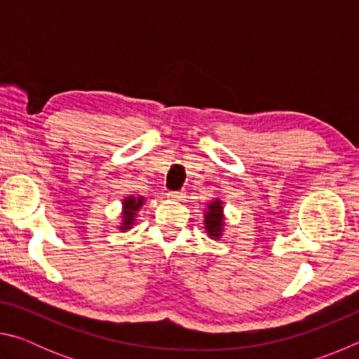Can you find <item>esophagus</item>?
Listing matches in <instances>:
<instances>
[{
  "mask_svg": "<svg viewBox=\"0 0 359 359\" xmlns=\"http://www.w3.org/2000/svg\"><path fill=\"white\" fill-rule=\"evenodd\" d=\"M168 198L171 199V201H180V199L185 198V191H169Z\"/></svg>",
  "mask_w": 359,
  "mask_h": 359,
  "instance_id": "esophagus-1",
  "label": "esophagus"
}]
</instances>
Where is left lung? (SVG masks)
<instances>
[{
  "mask_svg": "<svg viewBox=\"0 0 359 359\" xmlns=\"http://www.w3.org/2000/svg\"><path fill=\"white\" fill-rule=\"evenodd\" d=\"M204 228L208 231L210 239L222 238L224 228V217H223V203L220 199L208 204V210L204 212Z\"/></svg>",
  "mask_w": 359,
  "mask_h": 359,
  "instance_id": "obj_1",
  "label": "left lung"
}]
</instances>
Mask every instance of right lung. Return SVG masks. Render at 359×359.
<instances>
[{"mask_svg":"<svg viewBox=\"0 0 359 359\" xmlns=\"http://www.w3.org/2000/svg\"><path fill=\"white\" fill-rule=\"evenodd\" d=\"M121 204H123V212H121V218H123V220H121V224L118 226V229L128 231L136 220L137 210L142 208L144 198L142 196H126Z\"/></svg>","mask_w":359,"mask_h":359,"instance_id":"add662e5","label":"right lung"}]
</instances>
